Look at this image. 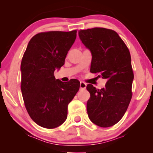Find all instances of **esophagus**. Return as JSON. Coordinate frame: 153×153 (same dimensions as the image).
Masks as SVG:
<instances>
[{
    "label": "esophagus",
    "instance_id": "obj_1",
    "mask_svg": "<svg viewBox=\"0 0 153 153\" xmlns=\"http://www.w3.org/2000/svg\"><path fill=\"white\" fill-rule=\"evenodd\" d=\"M86 85H87L86 83H85V82H83V81H81L80 82V88L85 89V88H86Z\"/></svg>",
    "mask_w": 153,
    "mask_h": 153
}]
</instances>
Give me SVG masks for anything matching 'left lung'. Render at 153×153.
<instances>
[{"label": "left lung", "instance_id": "8db88e82", "mask_svg": "<svg viewBox=\"0 0 153 153\" xmlns=\"http://www.w3.org/2000/svg\"><path fill=\"white\" fill-rule=\"evenodd\" d=\"M79 35L91 51V72L106 79L105 87L86 86L91 94L87 112L94 124L108 127L119 122L132 97L134 73L128 48L116 31L104 28L80 30Z\"/></svg>", "mask_w": 153, "mask_h": 153}]
</instances>
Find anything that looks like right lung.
<instances>
[{"label": "right lung", "mask_w": 153, "mask_h": 153, "mask_svg": "<svg viewBox=\"0 0 153 153\" xmlns=\"http://www.w3.org/2000/svg\"><path fill=\"white\" fill-rule=\"evenodd\" d=\"M76 33L74 30L37 33L23 56L21 90L25 106L31 119L45 128H56L65 121L68 104L80 88L77 79L65 83L54 76L56 69L64 65Z\"/></svg>", "instance_id": "obj_1"}]
</instances>
